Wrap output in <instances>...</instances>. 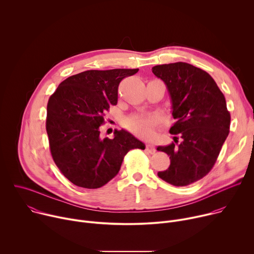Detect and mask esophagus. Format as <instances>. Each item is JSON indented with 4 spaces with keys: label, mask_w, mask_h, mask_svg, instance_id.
<instances>
[{
    "label": "esophagus",
    "mask_w": 254,
    "mask_h": 254,
    "mask_svg": "<svg viewBox=\"0 0 254 254\" xmlns=\"http://www.w3.org/2000/svg\"><path fill=\"white\" fill-rule=\"evenodd\" d=\"M146 150L150 153V154H155L156 153V148L151 143H148L146 146Z\"/></svg>",
    "instance_id": "1"
}]
</instances>
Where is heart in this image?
Here are the masks:
<instances>
[{
	"mask_svg": "<svg viewBox=\"0 0 254 254\" xmlns=\"http://www.w3.org/2000/svg\"><path fill=\"white\" fill-rule=\"evenodd\" d=\"M158 123V118L154 115H135L125 121L126 127L140 137H148L152 133V128Z\"/></svg>",
	"mask_w": 254,
	"mask_h": 254,
	"instance_id": "b5f03b06",
	"label": "heart"
}]
</instances>
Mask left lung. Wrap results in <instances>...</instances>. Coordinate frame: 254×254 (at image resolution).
<instances>
[{"instance_id":"obj_1","label":"left lung","mask_w":254,"mask_h":254,"mask_svg":"<svg viewBox=\"0 0 254 254\" xmlns=\"http://www.w3.org/2000/svg\"><path fill=\"white\" fill-rule=\"evenodd\" d=\"M153 73L169 91L172 115L170 128L175 142L157 150L170 156V167L158 176L183 187L205 177L213 168L229 133L230 114L224 94L206 71L186 62L157 65Z\"/></svg>"}]
</instances>
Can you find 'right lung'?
<instances>
[{
  "instance_id": "1",
  "label": "right lung",
  "mask_w": 254,
  "mask_h": 254,
  "mask_svg": "<svg viewBox=\"0 0 254 254\" xmlns=\"http://www.w3.org/2000/svg\"><path fill=\"white\" fill-rule=\"evenodd\" d=\"M138 69L87 70L62 81L47 104L46 130L52 158L74 185L97 189L120 172L125 156L144 143L128 131L100 137L103 113L118 103L120 82Z\"/></svg>"
}]
</instances>
